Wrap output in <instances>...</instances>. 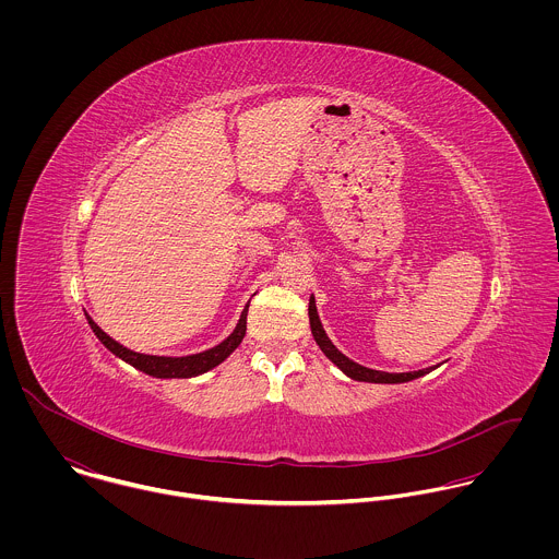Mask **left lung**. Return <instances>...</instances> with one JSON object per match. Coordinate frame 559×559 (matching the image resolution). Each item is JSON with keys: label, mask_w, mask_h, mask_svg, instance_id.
Wrapping results in <instances>:
<instances>
[{"label": "left lung", "mask_w": 559, "mask_h": 559, "mask_svg": "<svg viewBox=\"0 0 559 559\" xmlns=\"http://www.w3.org/2000/svg\"><path fill=\"white\" fill-rule=\"evenodd\" d=\"M308 314H310V326H312V335L319 344L320 350L324 353V357L337 366L348 379L353 381H364V383H385V385H399V383H408V381H415L424 374H428L430 370L435 368H426V370H415V372H383V370H372V368H366L353 359H348L342 350L335 348V344L329 340V335L324 333L322 329V322L319 319V310H317V301L314 297H310V308H308Z\"/></svg>", "instance_id": "8db88e82"}]
</instances>
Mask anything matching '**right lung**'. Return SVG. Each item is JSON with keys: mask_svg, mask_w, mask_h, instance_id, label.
<instances>
[{"mask_svg": "<svg viewBox=\"0 0 559 559\" xmlns=\"http://www.w3.org/2000/svg\"><path fill=\"white\" fill-rule=\"evenodd\" d=\"M247 310H249V304L245 306V310L240 312L239 322L237 326L233 329V333L215 344L213 348H206L202 353H193V355H182V357H167V355H146V353H135L127 346H122L120 342H116L114 337H109L94 320L87 319L90 329L94 331V335L100 340V344L114 353L118 359L127 361L129 366H133L135 370L148 374V377H155V379H191V377H200L213 368H217L222 361H226L242 342L245 337V331H247Z\"/></svg>", "mask_w": 559, "mask_h": 559, "instance_id": "obj_1", "label": "right lung"}]
</instances>
